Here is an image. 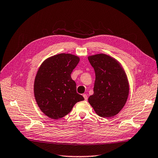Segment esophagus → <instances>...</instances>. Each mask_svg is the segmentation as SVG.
Listing matches in <instances>:
<instances>
[{
  "label": "esophagus",
  "mask_w": 158,
  "mask_h": 158,
  "mask_svg": "<svg viewBox=\"0 0 158 158\" xmlns=\"http://www.w3.org/2000/svg\"><path fill=\"white\" fill-rule=\"evenodd\" d=\"M83 97H84V98H85V101H87V99H88V97H87V95L86 94H83Z\"/></svg>",
  "instance_id": "esophagus-1"
}]
</instances>
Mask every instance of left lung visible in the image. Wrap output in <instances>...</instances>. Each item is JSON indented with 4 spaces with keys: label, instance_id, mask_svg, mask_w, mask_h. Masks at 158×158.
Listing matches in <instances>:
<instances>
[{
    "label": "left lung",
    "instance_id": "obj_1",
    "mask_svg": "<svg viewBox=\"0 0 158 158\" xmlns=\"http://www.w3.org/2000/svg\"><path fill=\"white\" fill-rule=\"evenodd\" d=\"M95 72L94 93L88 101L103 118L116 116L123 109L129 94V83L123 66L114 58L104 53L88 57Z\"/></svg>",
    "mask_w": 158,
    "mask_h": 158
}]
</instances>
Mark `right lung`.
Returning <instances> with one entry per match:
<instances>
[{"label": "right lung", "instance_id": "add662e5", "mask_svg": "<svg viewBox=\"0 0 158 158\" xmlns=\"http://www.w3.org/2000/svg\"><path fill=\"white\" fill-rule=\"evenodd\" d=\"M79 60L73 54L60 53L48 57L40 65L34 80V97L40 110L49 118H63L77 102L84 100L77 93L76 83L71 77Z\"/></svg>", "mask_w": 158, "mask_h": 158}]
</instances>
